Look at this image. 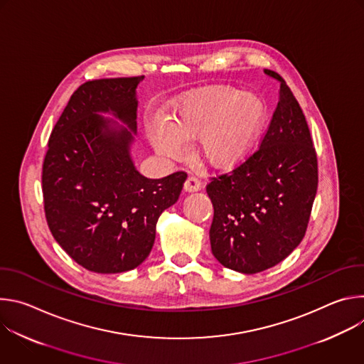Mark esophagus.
I'll return each instance as SVG.
<instances>
[{"mask_svg": "<svg viewBox=\"0 0 364 364\" xmlns=\"http://www.w3.org/2000/svg\"><path fill=\"white\" fill-rule=\"evenodd\" d=\"M200 188H201V180L196 176H188V178L184 183V190L188 193H193V191H198Z\"/></svg>", "mask_w": 364, "mask_h": 364, "instance_id": "34e87169", "label": "esophagus"}]
</instances>
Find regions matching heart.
Here are the masks:
<instances>
[{
    "instance_id": "obj_1",
    "label": "heart",
    "mask_w": 364,
    "mask_h": 364,
    "mask_svg": "<svg viewBox=\"0 0 364 364\" xmlns=\"http://www.w3.org/2000/svg\"><path fill=\"white\" fill-rule=\"evenodd\" d=\"M267 119L256 95L232 87H212L190 96L151 135L152 145L167 157H178L186 142L198 138V154L215 167L240 161L252 149Z\"/></svg>"
}]
</instances>
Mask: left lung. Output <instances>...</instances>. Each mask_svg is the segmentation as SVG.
I'll return each mask as SVG.
<instances>
[{"mask_svg": "<svg viewBox=\"0 0 364 364\" xmlns=\"http://www.w3.org/2000/svg\"><path fill=\"white\" fill-rule=\"evenodd\" d=\"M261 145L233 171L207 184L215 216L212 252L242 274L275 267L302 240L318 187L317 154L308 124L285 80Z\"/></svg>", "mask_w": 364, "mask_h": 364, "instance_id": "8db88e82", "label": "left lung"}]
</instances>
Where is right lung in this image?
I'll return each instance as SVG.
<instances>
[{"label": "right lung", "mask_w": 364, "mask_h": 364, "mask_svg": "<svg viewBox=\"0 0 364 364\" xmlns=\"http://www.w3.org/2000/svg\"><path fill=\"white\" fill-rule=\"evenodd\" d=\"M142 79L80 85L51 131L43 163L48 229L75 262L97 274L131 271L145 261L160 215L178 200L187 178L184 171L146 178L131 160ZM107 112L130 129L98 115Z\"/></svg>", "instance_id": "1"}]
</instances>
